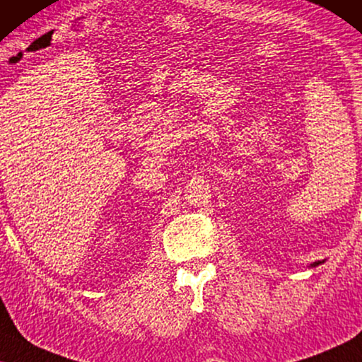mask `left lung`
Masks as SVG:
<instances>
[{"label":"left lung","mask_w":362,"mask_h":362,"mask_svg":"<svg viewBox=\"0 0 362 362\" xmlns=\"http://www.w3.org/2000/svg\"><path fill=\"white\" fill-rule=\"evenodd\" d=\"M325 261H317V262H313V264H310L308 267H317V266H320V264H323Z\"/></svg>","instance_id":"1"}]
</instances>
